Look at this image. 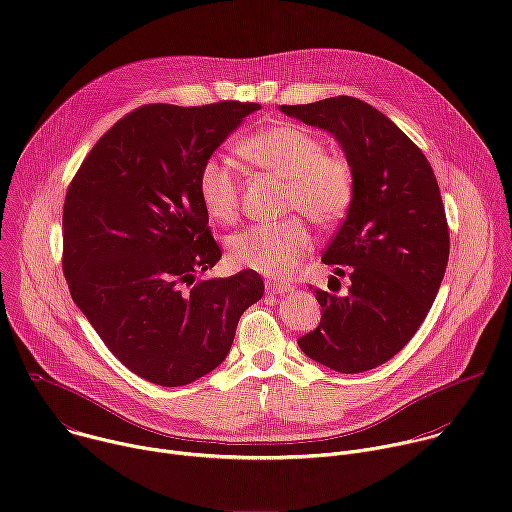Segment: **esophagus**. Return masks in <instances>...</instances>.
I'll use <instances>...</instances> for the list:
<instances>
[{"mask_svg": "<svg viewBox=\"0 0 512 512\" xmlns=\"http://www.w3.org/2000/svg\"><path fill=\"white\" fill-rule=\"evenodd\" d=\"M265 289H267V294H273V296H281V294H289L291 287L289 283H285V281H279V279H273V281H267L265 283Z\"/></svg>", "mask_w": 512, "mask_h": 512, "instance_id": "1", "label": "esophagus"}]
</instances>
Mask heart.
Returning a JSON list of instances; mask_svg holds the SVG:
<instances>
[{"instance_id":"obj_1","label":"heart","mask_w":512,"mask_h":512,"mask_svg":"<svg viewBox=\"0 0 512 512\" xmlns=\"http://www.w3.org/2000/svg\"><path fill=\"white\" fill-rule=\"evenodd\" d=\"M239 152L257 168L287 180V212L302 210L316 225H334L354 196V178L346 160L324 154L322 141L294 123H275L247 135ZM198 196L216 223H233L239 214V182L233 166L212 156L198 172ZM312 247L304 218L291 216L275 225L249 227L229 241L237 267L267 277H287Z\"/></svg>"}]
</instances>
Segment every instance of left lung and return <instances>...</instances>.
Segmentation results:
<instances>
[{
	"mask_svg": "<svg viewBox=\"0 0 512 512\" xmlns=\"http://www.w3.org/2000/svg\"><path fill=\"white\" fill-rule=\"evenodd\" d=\"M279 109L328 131L354 178L344 223L322 255L334 275H348V289H316L322 318L298 344L332 371H371L413 338L440 291L450 257L440 186L423 152L369 103L332 97Z\"/></svg>",
	"mask_w": 512,
	"mask_h": 512,
	"instance_id": "obj_1",
	"label": "left lung"
}]
</instances>
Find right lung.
Returning <instances> with one entry per match:
<instances>
[{
  "label": "right lung",
  "instance_id": "obj_1",
  "mask_svg": "<svg viewBox=\"0 0 512 512\" xmlns=\"http://www.w3.org/2000/svg\"><path fill=\"white\" fill-rule=\"evenodd\" d=\"M257 103L143 105L119 119L70 182L62 269L70 296L137 377L188 385L221 364L263 279H196L221 249L198 196L200 166Z\"/></svg>",
  "mask_w": 512,
  "mask_h": 512
}]
</instances>
